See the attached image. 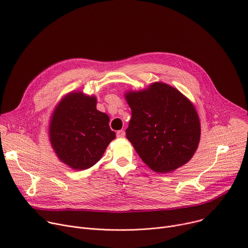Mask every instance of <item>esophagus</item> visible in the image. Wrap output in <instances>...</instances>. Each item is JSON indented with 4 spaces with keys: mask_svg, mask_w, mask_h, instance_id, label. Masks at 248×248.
Masks as SVG:
<instances>
[{
    "mask_svg": "<svg viewBox=\"0 0 248 248\" xmlns=\"http://www.w3.org/2000/svg\"><path fill=\"white\" fill-rule=\"evenodd\" d=\"M124 136H125V131L124 130H118V132H117V137L119 138V139H122V138H124Z\"/></svg>",
    "mask_w": 248,
    "mask_h": 248,
    "instance_id": "esophagus-1",
    "label": "esophagus"
}]
</instances>
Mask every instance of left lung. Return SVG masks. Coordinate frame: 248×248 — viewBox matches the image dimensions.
<instances>
[{"instance_id":"1","label":"left lung","mask_w":248,"mask_h":248,"mask_svg":"<svg viewBox=\"0 0 248 248\" xmlns=\"http://www.w3.org/2000/svg\"><path fill=\"white\" fill-rule=\"evenodd\" d=\"M131 119L125 130L142 161L167 173L186 164L196 152L201 124L194 105L177 89L161 83L125 93Z\"/></svg>"}]
</instances>
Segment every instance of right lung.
Instances as JSON below:
<instances>
[{
	"mask_svg": "<svg viewBox=\"0 0 248 248\" xmlns=\"http://www.w3.org/2000/svg\"><path fill=\"white\" fill-rule=\"evenodd\" d=\"M95 96L82 92L66 95L57 105L49 124V140L58 158L75 170L95 165L116 139L109 118L96 108Z\"/></svg>",
	"mask_w": 248,
	"mask_h": 248,
	"instance_id": "add662e5",
	"label": "right lung"
}]
</instances>
